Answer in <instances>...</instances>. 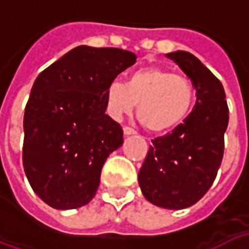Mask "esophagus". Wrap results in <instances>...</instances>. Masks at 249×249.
<instances>
[{
  "mask_svg": "<svg viewBox=\"0 0 249 249\" xmlns=\"http://www.w3.org/2000/svg\"><path fill=\"white\" fill-rule=\"evenodd\" d=\"M123 130H124V135L125 136L136 135V130L132 129V128H129V126H124V128H123Z\"/></svg>",
  "mask_w": 249,
  "mask_h": 249,
  "instance_id": "34e87169",
  "label": "esophagus"
}]
</instances>
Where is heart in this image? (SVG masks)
<instances>
[{
    "mask_svg": "<svg viewBox=\"0 0 249 249\" xmlns=\"http://www.w3.org/2000/svg\"><path fill=\"white\" fill-rule=\"evenodd\" d=\"M195 101L196 88L188 77L159 66L136 69L125 84L113 80L105 89V107L112 119H123L137 104L139 119L153 133H164L181 124Z\"/></svg>",
    "mask_w": 249,
    "mask_h": 249,
    "instance_id": "heart-1",
    "label": "heart"
}]
</instances>
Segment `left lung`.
Listing matches in <instances>:
<instances>
[{
    "instance_id": "8db88e82",
    "label": "left lung",
    "mask_w": 249,
    "mask_h": 249,
    "mask_svg": "<svg viewBox=\"0 0 249 249\" xmlns=\"http://www.w3.org/2000/svg\"><path fill=\"white\" fill-rule=\"evenodd\" d=\"M165 57L191 78L197 98L183 124L152 140L139 184L153 205L183 209L197 203L213 184L223 160L230 116L224 88L197 57L184 51Z\"/></svg>"
}]
</instances>
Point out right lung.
<instances>
[{
    "label": "right lung",
    "instance_id": "add662e5",
    "mask_svg": "<svg viewBox=\"0 0 249 249\" xmlns=\"http://www.w3.org/2000/svg\"><path fill=\"white\" fill-rule=\"evenodd\" d=\"M136 58L117 48L80 45L36 78L22 162L30 187L52 208H80L94 197L104 162L124 141L120 124L105 114V89Z\"/></svg>",
    "mask_w": 249,
    "mask_h": 249
}]
</instances>
